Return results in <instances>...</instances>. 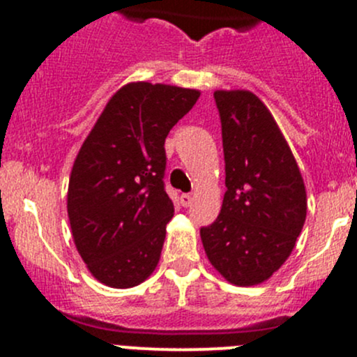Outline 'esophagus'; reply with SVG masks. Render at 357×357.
Segmentation results:
<instances>
[{
	"label": "esophagus",
	"mask_w": 357,
	"mask_h": 357,
	"mask_svg": "<svg viewBox=\"0 0 357 357\" xmlns=\"http://www.w3.org/2000/svg\"><path fill=\"white\" fill-rule=\"evenodd\" d=\"M179 202H181L183 207H190V205H192V202H193V197L190 195V193H183V195L179 197Z\"/></svg>",
	"instance_id": "34e87169"
}]
</instances>
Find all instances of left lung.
<instances>
[{"instance_id":"8db88e82","label":"left lung","mask_w":357,"mask_h":357,"mask_svg":"<svg viewBox=\"0 0 357 357\" xmlns=\"http://www.w3.org/2000/svg\"><path fill=\"white\" fill-rule=\"evenodd\" d=\"M222 128L226 193L200 229L208 262L236 287L261 285L290 257L307 214L301 169L275 117L247 89L214 91Z\"/></svg>"}]
</instances>
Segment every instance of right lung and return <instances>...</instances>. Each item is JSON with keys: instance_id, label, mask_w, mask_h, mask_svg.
Segmentation results:
<instances>
[{"instance_id": "add662e5", "label": "right lung", "mask_w": 357, "mask_h": 357, "mask_svg": "<svg viewBox=\"0 0 357 357\" xmlns=\"http://www.w3.org/2000/svg\"><path fill=\"white\" fill-rule=\"evenodd\" d=\"M199 89L128 82L112 95L79 149L67 212L88 271L131 289L155 271L174 204L164 190V143L199 100Z\"/></svg>"}]
</instances>
